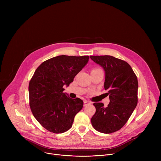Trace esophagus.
I'll return each instance as SVG.
<instances>
[{
  "mask_svg": "<svg viewBox=\"0 0 161 161\" xmlns=\"http://www.w3.org/2000/svg\"><path fill=\"white\" fill-rule=\"evenodd\" d=\"M90 104V102H88L87 101H84V106H86L87 105H88Z\"/></svg>",
  "mask_w": 161,
  "mask_h": 161,
  "instance_id": "esophagus-1",
  "label": "esophagus"
}]
</instances>
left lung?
Instances as JSON below:
<instances>
[{
  "label": "left lung",
  "mask_w": 161,
  "mask_h": 161,
  "mask_svg": "<svg viewBox=\"0 0 161 161\" xmlns=\"http://www.w3.org/2000/svg\"><path fill=\"white\" fill-rule=\"evenodd\" d=\"M105 72L104 87L108 91L109 103L104 108L95 103L96 111L91 119L94 128L109 134L120 130L127 122L137 103L138 82L130 65L110 55L90 56Z\"/></svg>",
  "instance_id": "1"
}]
</instances>
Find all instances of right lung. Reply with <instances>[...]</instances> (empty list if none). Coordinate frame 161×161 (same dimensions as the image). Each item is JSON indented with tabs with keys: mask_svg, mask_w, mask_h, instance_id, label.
Instances as JSON below:
<instances>
[{
	"mask_svg": "<svg viewBox=\"0 0 161 161\" xmlns=\"http://www.w3.org/2000/svg\"><path fill=\"white\" fill-rule=\"evenodd\" d=\"M88 56L59 55L42 62L29 82L30 107L38 122L50 132L58 134L69 129L83 101L64 93L76 75L88 62Z\"/></svg>",
	"mask_w": 161,
	"mask_h": 161,
	"instance_id": "obj_1",
	"label": "right lung"
}]
</instances>
